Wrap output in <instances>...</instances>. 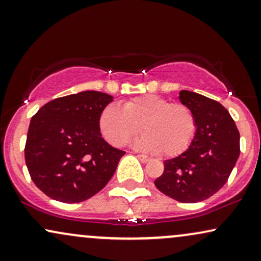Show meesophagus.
Returning <instances> with one entry per match:
<instances>
[{"instance_id":"obj_1","label":"esophagus","mask_w":261,"mask_h":261,"mask_svg":"<svg viewBox=\"0 0 261 261\" xmlns=\"http://www.w3.org/2000/svg\"><path fill=\"white\" fill-rule=\"evenodd\" d=\"M137 157H138V159H139L143 163H146V162H149V161H150V157H147V156H145V155H137Z\"/></svg>"}]
</instances>
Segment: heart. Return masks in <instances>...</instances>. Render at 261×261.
<instances>
[{
	"mask_svg": "<svg viewBox=\"0 0 261 261\" xmlns=\"http://www.w3.org/2000/svg\"><path fill=\"white\" fill-rule=\"evenodd\" d=\"M99 128L115 146L123 145L141 128L144 133L133 140L134 146L162 156H175L191 144L196 120L186 105L146 94L127 100L122 108L106 106L99 116Z\"/></svg>",
	"mask_w": 261,
	"mask_h": 261,
	"instance_id": "obj_1",
	"label": "heart"
}]
</instances>
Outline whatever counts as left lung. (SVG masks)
Returning a JSON list of instances; mask_svg holds the SVG:
<instances>
[{
    "instance_id": "8db88e82",
    "label": "left lung",
    "mask_w": 261,
    "mask_h": 261,
    "mask_svg": "<svg viewBox=\"0 0 261 261\" xmlns=\"http://www.w3.org/2000/svg\"><path fill=\"white\" fill-rule=\"evenodd\" d=\"M179 99L195 116L196 133L184 152L165 161L155 185L175 201L196 203L227 181L240 156V132L220 102L190 91H180Z\"/></svg>"
}]
</instances>
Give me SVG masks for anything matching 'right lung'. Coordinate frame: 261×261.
Returning a JSON list of instances; mask_svg holds the SVG:
<instances>
[{"mask_svg":"<svg viewBox=\"0 0 261 261\" xmlns=\"http://www.w3.org/2000/svg\"><path fill=\"white\" fill-rule=\"evenodd\" d=\"M112 100L106 93L80 92L47 102L31 118L25 162L48 197L79 203L112 178L125 153L109 145L99 128V116Z\"/></svg>","mask_w":261,"mask_h":261,"instance_id":"obj_1","label":"right lung"}]
</instances>
